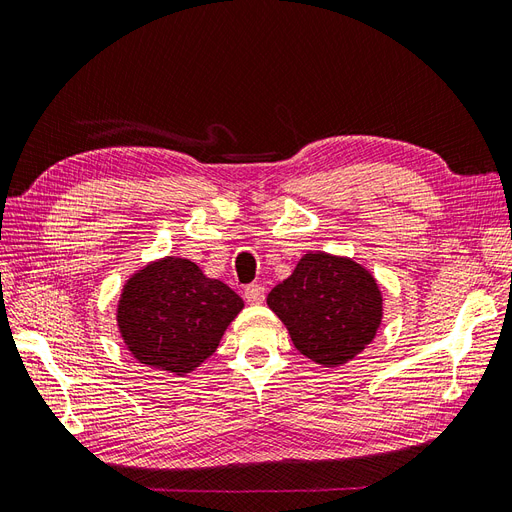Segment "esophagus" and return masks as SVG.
Returning a JSON list of instances; mask_svg holds the SVG:
<instances>
[{
	"mask_svg": "<svg viewBox=\"0 0 512 512\" xmlns=\"http://www.w3.org/2000/svg\"><path fill=\"white\" fill-rule=\"evenodd\" d=\"M243 297L250 305H260L262 301H265V286H260V284L247 286L245 292H243Z\"/></svg>",
	"mask_w": 512,
	"mask_h": 512,
	"instance_id": "esophagus-1",
	"label": "esophagus"
}]
</instances>
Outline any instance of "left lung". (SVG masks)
I'll return each mask as SVG.
<instances>
[{
	"mask_svg": "<svg viewBox=\"0 0 512 512\" xmlns=\"http://www.w3.org/2000/svg\"><path fill=\"white\" fill-rule=\"evenodd\" d=\"M294 348L322 367L363 352L382 322V294L367 269L350 258L309 252L267 297Z\"/></svg>",
	"mask_w": 512,
	"mask_h": 512,
	"instance_id": "obj_1",
	"label": "left lung"
}]
</instances>
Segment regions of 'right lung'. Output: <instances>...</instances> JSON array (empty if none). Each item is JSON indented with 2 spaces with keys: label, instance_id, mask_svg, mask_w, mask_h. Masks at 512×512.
I'll return each instance as SVG.
<instances>
[{
  "label": "right lung",
  "instance_id": "obj_1",
  "mask_svg": "<svg viewBox=\"0 0 512 512\" xmlns=\"http://www.w3.org/2000/svg\"><path fill=\"white\" fill-rule=\"evenodd\" d=\"M241 309L243 299L224 282L166 256L123 286L117 324L136 361L183 376L209 359Z\"/></svg>",
  "mask_w": 512,
  "mask_h": 512
}]
</instances>
